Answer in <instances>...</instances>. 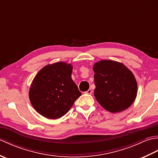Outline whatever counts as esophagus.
Segmentation results:
<instances>
[{"instance_id":"34e87169","label":"esophagus","mask_w":158,"mask_h":158,"mask_svg":"<svg viewBox=\"0 0 158 158\" xmlns=\"http://www.w3.org/2000/svg\"><path fill=\"white\" fill-rule=\"evenodd\" d=\"M92 92V90L91 89H89L88 90V91L85 92V93L88 94H91Z\"/></svg>"}]
</instances>
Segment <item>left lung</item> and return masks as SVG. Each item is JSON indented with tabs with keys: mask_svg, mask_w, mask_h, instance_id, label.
<instances>
[{
	"mask_svg": "<svg viewBox=\"0 0 158 158\" xmlns=\"http://www.w3.org/2000/svg\"><path fill=\"white\" fill-rule=\"evenodd\" d=\"M96 88L94 94L104 109L118 113L135 101L137 83L132 73L123 64L102 60L93 67Z\"/></svg>",
	"mask_w": 158,
	"mask_h": 158,
	"instance_id": "left-lung-1",
	"label": "left lung"
}]
</instances>
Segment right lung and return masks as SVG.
I'll list each match as a JSON object with an SVG mask.
<instances>
[{"label": "right lung", "mask_w": 158, "mask_h": 158, "mask_svg": "<svg viewBox=\"0 0 158 158\" xmlns=\"http://www.w3.org/2000/svg\"><path fill=\"white\" fill-rule=\"evenodd\" d=\"M71 64L62 62L47 65L33 79L29 98L39 113L48 119L64 115L81 95L73 81Z\"/></svg>", "instance_id": "1"}]
</instances>
